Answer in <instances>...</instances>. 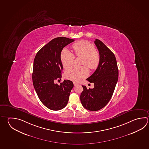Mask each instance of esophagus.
<instances>
[{"instance_id":"1","label":"esophagus","mask_w":149,"mask_h":149,"mask_svg":"<svg viewBox=\"0 0 149 149\" xmlns=\"http://www.w3.org/2000/svg\"><path fill=\"white\" fill-rule=\"evenodd\" d=\"M77 85H78V84H77V83H75V82H74V86H76Z\"/></svg>"}]
</instances>
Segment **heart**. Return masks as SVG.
<instances>
[{"label":"heart","mask_w":149,"mask_h":149,"mask_svg":"<svg viewBox=\"0 0 149 149\" xmlns=\"http://www.w3.org/2000/svg\"><path fill=\"white\" fill-rule=\"evenodd\" d=\"M74 54L77 57H83L81 67L73 66L75 56L68 49L64 48L61 52V60L63 68L68 69L65 73L66 79L74 81H80L86 77L89 74V70H95L100 63V55L96 51L93 44L86 40H81L75 42L72 46ZM86 66H85V65Z\"/></svg>","instance_id":"b5f03b06"}]
</instances>
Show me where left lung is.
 I'll list each match as a JSON object with an SVG mask.
<instances>
[{
    "label": "left lung",
    "instance_id": "obj_1",
    "mask_svg": "<svg viewBox=\"0 0 149 149\" xmlns=\"http://www.w3.org/2000/svg\"><path fill=\"white\" fill-rule=\"evenodd\" d=\"M100 54V63L93 74L86 80L94 87L87 89L82 85L80 96L81 104L86 109L96 111L103 108L112 96L118 82V70L114 54L99 39L94 42Z\"/></svg>",
    "mask_w": 149,
    "mask_h": 149
}]
</instances>
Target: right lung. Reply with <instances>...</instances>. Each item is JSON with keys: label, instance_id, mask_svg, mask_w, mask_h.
<instances>
[{"label": "right lung", "instance_id": "1", "mask_svg": "<svg viewBox=\"0 0 149 149\" xmlns=\"http://www.w3.org/2000/svg\"><path fill=\"white\" fill-rule=\"evenodd\" d=\"M74 39L59 37L43 46L34 58L33 83L42 104L53 111L62 110L68 104L73 82L66 79L61 84L54 81L62 77L63 65L61 54L63 48Z\"/></svg>", "mask_w": 149, "mask_h": 149}]
</instances>
